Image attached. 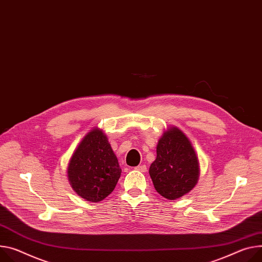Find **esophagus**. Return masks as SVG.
<instances>
[{
    "label": "esophagus",
    "mask_w": 262,
    "mask_h": 262,
    "mask_svg": "<svg viewBox=\"0 0 262 262\" xmlns=\"http://www.w3.org/2000/svg\"><path fill=\"white\" fill-rule=\"evenodd\" d=\"M135 169H136V170H138V171H140V172H146V170H147V168H146V166H145V165H140V166H137V167H135Z\"/></svg>",
    "instance_id": "esophagus-1"
}]
</instances>
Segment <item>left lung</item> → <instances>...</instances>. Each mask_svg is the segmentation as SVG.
Here are the masks:
<instances>
[{"instance_id":"8db88e82","label":"left lung","mask_w":262,"mask_h":262,"mask_svg":"<svg viewBox=\"0 0 262 262\" xmlns=\"http://www.w3.org/2000/svg\"><path fill=\"white\" fill-rule=\"evenodd\" d=\"M149 176L157 192L169 201L186 195L198 184V155L191 141L177 126H169L159 139Z\"/></svg>"}]
</instances>
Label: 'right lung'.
Segmentation results:
<instances>
[{
    "label": "right lung",
    "instance_id": "1",
    "mask_svg": "<svg viewBox=\"0 0 262 262\" xmlns=\"http://www.w3.org/2000/svg\"><path fill=\"white\" fill-rule=\"evenodd\" d=\"M121 171L106 135L98 127L82 138L67 169L71 187L91 203H99L113 192Z\"/></svg>",
    "mask_w": 262,
    "mask_h": 262
}]
</instances>
